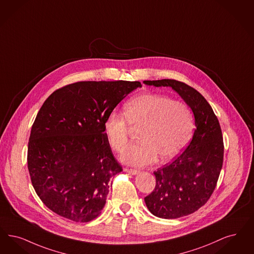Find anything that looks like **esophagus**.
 I'll use <instances>...</instances> for the list:
<instances>
[{"mask_svg": "<svg viewBox=\"0 0 254 254\" xmlns=\"http://www.w3.org/2000/svg\"><path fill=\"white\" fill-rule=\"evenodd\" d=\"M125 170H126L127 172L131 174V175H137V174H139V172H140V171H138V170H135V169H129V168H126Z\"/></svg>", "mask_w": 254, "mask_h": 254, "instance_id": "34e87169", "label": "esophagus"}]
</instances>
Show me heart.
<instances>
[{
    "label": "heart",
    "instance_id": "obj_1",
    "mask_svg": "<svg viewBox=\"0 0 254 254\" xmlns=\"http://www.w3.org/2000/svg\"><path fill=\"white\" fill-rule=\"evenodd\" d=\"M124 115L111 112L104 121V132L112 148L123 153L129 144L130 127H141V142L122 156L125 163L136 166L154 163L158 157L162 162L172 160L187 145L194 127L193 113L186 104L151 92L127 102Z\"/></svg>",
    "mask_w": 254,
    "mask_h": 254
}]
</instances>
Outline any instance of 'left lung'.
<instances>
[{
	"label": "left lung",
	"mask_w": 254,
	"mask_h": 254,
	"mask_svg": "<svg viewBox=\"0 0 254 254\" xmlns=\"http://www.w3.org/2000/svg\"><path fill=\"white\" fill-rule=\"evenodd\" d=\"M143 83L172 88L193 113L192 141L172 163L154 172L155 189L144 197L155 216L179 218L197 211L212 195L223 164L222 132L210 104L192 87L174 79Z\"/></svg>",
	"instance_id": "left-lung-1"
}]
</instances>
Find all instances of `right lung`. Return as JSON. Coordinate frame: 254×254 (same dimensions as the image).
I'll return each instance as SVG.
<instances>
[{"mask_svg": "<svg viewBox=\"0 0 254 254\" xmlns=\"http://www.w3.org/2000/svg\"><path fill=\"white\" fill-rule=\"evenodd\" d=\"M139 81H81L54 91L32 126L27 163L32 185L54 213L75 222L96 218L111 179L122 172L104 121Z\"/></svg>", "mask_w": 254, "mask_h": 254, "instance_id": "1", "label": "right lung"}]
</instances>
